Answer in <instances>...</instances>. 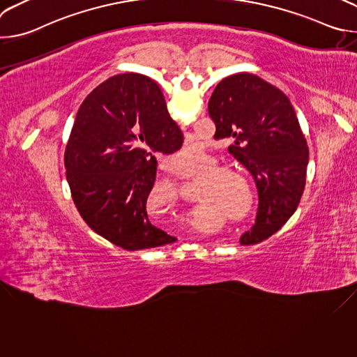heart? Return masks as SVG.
I'll return each instance as SVG.
<instances>
[{"label": "heart", "mask_w": 357, "mask_h": 357, "mask_svg": "<svg viewBox=\"0 0 357 357\" xmlns=\"http://www.w3.org/2000/svg\"><path fill=\"white\" fill-rule=\"evenodd\" d=\"M215 167L216 164L213 162ZM197 186L200 200L206 203L190 216V222L195 226L208 223V219L215 215H223L229 220L238 222L252 212L256 202L254 189L247 178L233 169L222 168L212 171L197 182ZM161 192L169 203L175 202L176 189L171 183H162Z\"/></svg>", "instance_id": "1"}]
</instances>
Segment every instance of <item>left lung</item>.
Instances as JSON below:
<instances>
[{
  "label": "left lung",
  "mask_w": 357,
  "mask_h": 357,
  "mask_svg": "<svg viewBox=\"0 0 357 357\" xmlns=\"http://www.w3.org/2000/svg\"><path fill=\"white\" fill-rule=\"evenodd\" d=\"M216 138L234 141L230 154L256 179V225L240 243L257 244L277 233L296 211L307 178L310 151L289 98L251 73L223 79L209 100Z\"/></svg>",
  "instance_id": "left-lung-1"
}]
</instances>
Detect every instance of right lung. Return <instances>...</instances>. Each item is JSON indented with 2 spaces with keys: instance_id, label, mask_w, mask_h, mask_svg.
Returning a JSON list of instances; mask_svg holds the SVG:
<instances>
[{
  "instance_id": "add662e5",
  "label": "right lung",
  "mask_w": 357,
  "mask_h": 357,
  "mask_svg": "<svg viewBox=\"0 0 357 357\" xmlns=\"http://www.w3.org/2000/svg\"><path fill=\"white\" fill-rule=\"evenodd\" d=\"M182 142L149 77L117 75L90 91L65 151L70 193L89 227L130 251L174 243L176 237L151 225L146 199L157 178L155 155L174 154Z\"/></svg>"
}]
</instances>
